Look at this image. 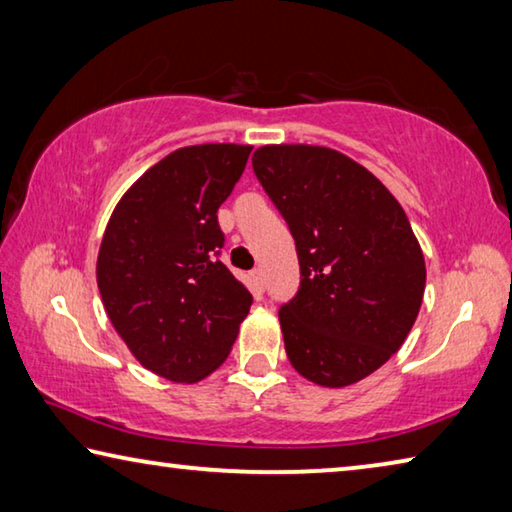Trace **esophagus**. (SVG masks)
I'll list each match as a JSON object with an SVG mask.
<instances>
[{"mask_svg": "<svg viewBox=\"0 0 512 512\" xmlns=\"http://www.w3.org/2000/svg\"><path fill=\"white\" fill-rule=\"evenodd\" d=\"M251 281H254V285L258 290H265V276H263V270H254L251 272Z\"/></svg>", "mask_w": 512, "mask_h": 512, "instance_id": "esophagus-1", "label": "esophagus"}]
</instances>
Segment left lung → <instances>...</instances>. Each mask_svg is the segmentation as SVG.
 <instances>
[{
    "label": "left lung",
    "mask_w": 512,
    "mask_h": 512,
    "mask_svg": "<svg viewBox=\"0 0 512 512\" xmlns=\"http://www.w3.org/2000/svg\"><path fill=\"white\" fill-rule=\"evenodd\" d=\"M251 166L297 245L301 283L279 310L288 360L321 387H348L398 351L423 303L407 213L337 150L263 146Z\"/></svg>",
    "instance_id": "8db88e82"
}]
</instances>
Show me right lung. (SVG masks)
Returning a JSON list of instances; mask_svg holds the SVG:
<instances>
[{
  "mask_svg": "<svg viewBox=\"0 0 512 512\" xmlns=\"http://www.w3.org/2000/svg\"><path fill=\"white\" fill-rule=\"evenodd\" d=\"M251 146L204 143L170 152L116 204L96 281L116 333L148 371L197 382L227 360L251 294L220 261V204Z\"/></svg>",
  "mask_w": 512,
  "mask_h": 512,
  "instance_id": "right-lung-1",
  "label": "right lung"
}]
</instances>
